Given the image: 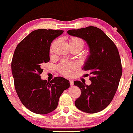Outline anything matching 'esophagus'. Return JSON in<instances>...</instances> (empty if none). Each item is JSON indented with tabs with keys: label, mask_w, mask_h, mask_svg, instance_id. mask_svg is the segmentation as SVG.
Returning a JSON list of instances; mask_svg holds the SVG:
<instances>
[{
	"label": "esophagus",
	"mask_w": 133,
	"mask_h": 133,
	"mask_svg": "<svg viewBox=\"0 0 133 133\" xmlns=\"http://www.w3.org/2000/svg\"><path fill=\"white\" fill-rule=\"evenodd\" d=\"M69 83H70V85H74V81H72V80H69Z\"/></svg>",
	"instance_id": "obj_1"
}]
</instances>
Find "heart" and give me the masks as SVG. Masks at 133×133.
<instances>
[{"label":"heart","instance_id":"b5f03b06","mask_svg":"<svg viewBox=\"0 0 133 133\" xmlns=\"http://www.w3.org/2000/svg\"><path fill=\"white\" fill-rule=\"evenodd\" d=\"M69 44L70 48H75L81 50L83 49L84 42L83 40L79 37H71L69 39ZM75 66L74 63L63 61L59 66V70L63 75L66 76H69L72 74V71L74 70Z\"/></svg>","mask_w":133,"mask_h":133}]
</instances>
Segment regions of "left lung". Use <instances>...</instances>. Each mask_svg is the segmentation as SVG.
Instances as JSON below:
<instances>
[{
  "label": "left lung",
  "instance_id": "8db88e82",
  "mask_svg": "<svg viewBox=\"0 0 133 133\" xmlns=\"http://www.w3.org/2000/svg\"><path fill=\"white\" fill-rule=\"evenodd\" d=\"M67 33L83 38L90 49V55L83 69L92 75L90 77L91 83L87 85L79 81H74L81 91L75 105L85 113H98L110 104L118 88L122 74L118 49L113 41L97 27L70 29Z\"/></svg>",
  "mask_w": 133,
  "mask_h": 133
}]
</instances>
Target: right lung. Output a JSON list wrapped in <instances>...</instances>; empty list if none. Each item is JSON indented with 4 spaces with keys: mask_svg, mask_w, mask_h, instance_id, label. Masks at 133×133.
I'll list each match as a JSON object with an SVG mask.
<instances>
[{
    "mask_svg": "<svg viewBox=\"0 0 133 133\" xmlns=\"http://www.w3.org/2000/svg\"><path fill=\"white\" fill-rule=\"evenodd\" d=\"M64 31L40 29L31 32L18 44L11 62L14 87L20 101L30 111L46 115L57 107L59 98L70 87L68 80L41 79L43 64L49 61L50 44Z\"/></svg>",
    "mask_w": 133,
    "mask_h": 133,
    "instance_id": "add662e5",
    "label": "right lung"
}]
</instances>
